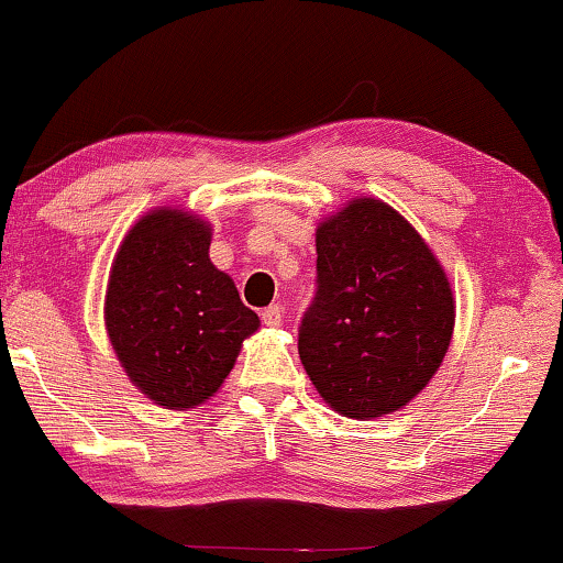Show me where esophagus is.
<instances>
[{"instance_id": "obj_1", "label": "esophagus", "mask_w": 563, "mask_h": 563, "mask_svg": "<svg viewBox=\"0 0 563 563\" xmlns=\"http://www.w3.org/2000/svg\"><path fill=\"white\" fill-rule=\"evenodd\" d=\"M261 320H264V325L268 328H279L282 320H284V312L279 305H268L266 310H261Z\"/></svg>"}]
</instances>
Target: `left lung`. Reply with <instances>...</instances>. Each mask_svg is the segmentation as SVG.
<instances>
[{"label":"left lung","mask_w":563,"mask_h":563,"mask_svg":"<svg viewBox=\"0 0 563 563\" xmlns=\"http://www.w3.org/2000/svg\"><path fill=\"white\" fill-rule=\"evenodd\" d=\"M314 243L318 276L299 322V358L333 410L395 412L449 351V279L410 222L379 199H353L322 222Z\"/></svg>","instance_id":"1"}]
</instances>
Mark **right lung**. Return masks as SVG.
I'll return each mask as SVG.
<instances>
[{
    "label": "right lung",
    "instance_id": "1",
    "mask_svg": "<svg viewBox=\"0 0 563 563\" xmlns=\"http://www.w3.org/2000/svg\"><path fill=\"white\" fill-rule=\"evenodd\" d=\"M104 322L130 382L181 410L218 391L258 314L212 266L210 228L181 210H156L120 245Z\"/></svg>",
    "mask_w": 563,
    "mask_h": 563
}]
</instances>
